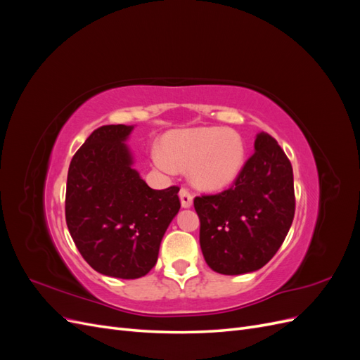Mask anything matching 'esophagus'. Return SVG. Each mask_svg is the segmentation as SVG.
Segmentation results:
<instances>
[{"label":"esophagus","instance_id":"esophagus-1","mask_svg":"<svg viewBox=\"0 0 360 360\" xmlns=\"http://www.w3.org/2000/svg\"><path fill=\"white\" fill-rule=\"evenodd\" d=\"M179 195H180V201H181L183 207H191L192 205L193 195H192V192L188 188H181Z\"/></svg>","mask_w":360,"mask_h":360}]
</instances>
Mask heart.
<instances>
[{
  "label": "heart",
  "instance_id": "1",
  "mask_svg": "<svg viewBox=\"0 0 360 360\" xmlns=\"http://www.w3.org/2000/svg\"><path fill=\"white\" fill-rule=\"evenodd\" d=\"M243 159L240 135L219 127L176 130L163 139V151H151V160L165 172L174 171V163L191 167L192 180L204 189L228 186L240 172Z\"/></svg>",
  "mask_w": 360,
  "mask_h": 360
}]
</instances>
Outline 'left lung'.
Instances as JSON below:
<instances>
[{"mask_svg": "<svg viewBox=\"0 0 360 360\" xmlns=\"http://www.w3.org/2000/svg\"><path fill=\"white\" fill-rule=\"evenodd\" d=\"M200 245L217 274L242 275L267 264L284 243L296 212L291 162L269 134L228 189L195 197Z\"/></svg>", "mask_w": 360, "mask_h": 360, "instance_id": "1", "label": "left lung"}]
</instances>
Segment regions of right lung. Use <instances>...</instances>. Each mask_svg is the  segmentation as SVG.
Masks as SVG:
<instances>
[{
    "label": "right lung",
    "mask_w": 360,
    "mask_h": 360,
    "mask_svg": "<svg viewBox=\"0 0 360 360\" xmlns=\"http://www.w3.org/2000/svg\"><path fill=\"white\" fill-rule=\"evenodd\" d=\"M132 126L93 130L72 158L66 222L82 258L102 275L136 279L155 267L162 237L179 213V186L151 189L130 167Z\"/></svg>",
    "instance_id": "add662e5"
}]
</instances>
